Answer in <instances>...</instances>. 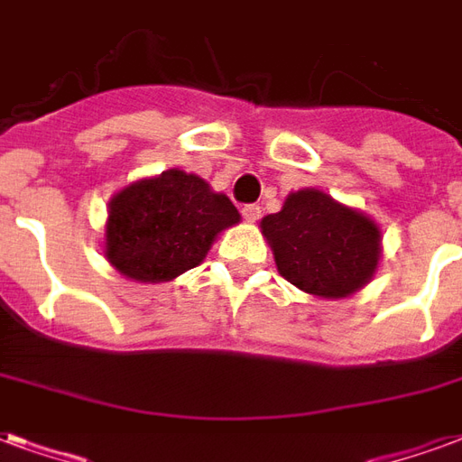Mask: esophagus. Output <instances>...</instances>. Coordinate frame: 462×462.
Instances as JSON below:
<instances>
[{
    "mask_svg": "<svg viewBox=\"0 0 462 462\" xmlns=\"http://www.w3.org/2000/svg\"><path fill=\"white\" fill-rule=\"evenodd\" d=\"M241 214H244L245 221H251V224H255L260 218V214H263V209H260L258 204H245L244 209H241Z\"/></svg>",
    "mask_w": 462,
    "mask_h": 462,
    "instance_id": "1",
    "label": "esophagus"
}]
</instances>
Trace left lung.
<instances>
[{
  "label": "left lung",
  "mask_w": 462,
  "mask_h": 462,
  "mask_svg": "<svg viewBox=\"0 0 462 462\" xmlns=\"http://www.w3.org/2000/svg\"><path fill=\"white\" fill-rule=\"evenodd\" d=\"M280 275L317 297H346L373 277L380 228L360 211L319 189L287 197L282 211L263 218Z\"/></svg>",
  "instance_id": "8db88e82"
}]
</instances>
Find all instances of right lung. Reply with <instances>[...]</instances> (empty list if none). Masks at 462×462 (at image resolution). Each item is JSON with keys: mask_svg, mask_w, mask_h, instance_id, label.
<instances>
[{"mask_svg": "<svg viewBox=\"0 0 462 462\" xmlns=\"http://www.w3.org/2000/svg\"><path fill=\"white\" fill-rule=\"evenodd\" d=\"M226 194L197 175L168 170L121 189L109 204L106 258L138 282H165L197 268L218 231L238 224Z\"/></svg>", "mask_w": 462, "mask_h": 462, "instance_id": "obj_1", "label": "right lung"}]
</instances>
